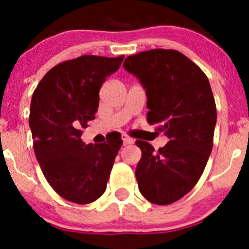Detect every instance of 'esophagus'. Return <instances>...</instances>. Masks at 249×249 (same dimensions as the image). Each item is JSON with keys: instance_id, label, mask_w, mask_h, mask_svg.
I'll return each instance as SVG.
<instances>
[{"instance_id": "34e87169", "label": "esophagus", "mask_w": 249, "mask_h": 249, "mask_svg": "<svg viewBox=\"0 0 249 249\" xmlns=\"http://www.w3.org/2000/svg\"><path fill=\"white\" fill-rule=\"evenodd\" d=\"M123 142H124V144H131V143H134V139L127 136V135H123Z\"/></svg>"}]
</instances>
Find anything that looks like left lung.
<instances>
[{"mask_svg": "<svg viewBox=\"0 0 249 249\" xmlns=\"http://www.w3.org/2000/svg\"><path fill=\"white\" fill-rule=\"evenodd\" d=\"M147 94V122L169 137L155 152L136 141L142 157L136 167L141 194L155 205L182 199L201 177L213 147L217 108L207 76L185 55L152 49L130 55L124 65Z\"/></svg>", "mask_w": 249, "mask_h": 249, "instance_id": "8db88e82", "label": "left lung"}]
</instances>
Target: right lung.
<instances>
[{
    "instance_id": "obj_1",
    "label": "right lung",
    "mask_w": 249,
    "mask_h": 249,
    "mask_svg": "<svg viewBox=\"0 0 249 249\" xmlns=\"http://www.w3.org/2000/svg\"><path fill=\"white\" fill-rule=\"evenodd\" d=\"M123 59L124 55H83L60 62L32 95L29 124L35 154L48 183L67 201L87 205L106 190L122 135L88 145L80 136L88 122L95 119L102 84Z\"/></svg>"
}]
</instances>
